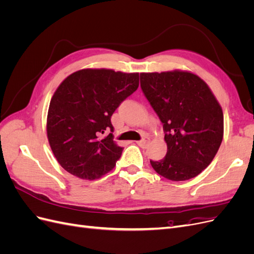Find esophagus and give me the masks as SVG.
<instances>
[{"label":"esophagus","mask_w":254,"mask_h":254,"mask_svg":"<svg viewBox=\"0 0 254 254\" xmlns=\"http://www.w3.org/2000/svg\"><path fill=\"white\" fill-rule=\"evenodd\" d=\"M148 142H149V139H148V137H144V139H142V140H140V141H137V142H136V144L139 145L140 147L145 148L146 146H147Z\"/></svg>","instance_id":"obj_1"}]
</instances>
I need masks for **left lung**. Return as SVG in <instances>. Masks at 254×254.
<instances>
[{"instance_id": "obj_1", "label": "left lung", "mask_w": 254, "mask_h": 254, "mask_svg": "<svg viewBox=\"0 0 254 254\" xmlns=\"http://www.w3.org/2000/svg\"><path fill=\"white\" fill-rule=\"evenodd\" d=\"M141 88L163 124L166 156L150 161L172 181L194 178L210 165L224 137V113L206 82L181 70L141 73Z\"/></svg>"}]
</instances>
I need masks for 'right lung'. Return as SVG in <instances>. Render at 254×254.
<instances>
[{"label": "right lung", "mask_w": 254, "mask_h": 254, "mask_svg": "<svg viewBox=\"0 0 254 254\" xmlns=\"http://www.w3.org/2000/svg\"><path fill=\"white\" fill-rule=\"evenodd\" d=\"M139 87V73L82 68L68 75L54 93L47 134L58 163L80 179L95 180L112 171L123 147L113 141L111 117Z\"/></svg>", "instance_id": "right-lung-1"}]
</instances>
